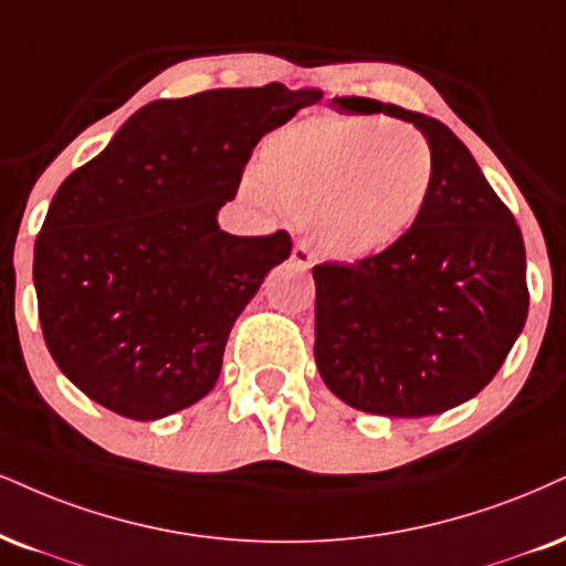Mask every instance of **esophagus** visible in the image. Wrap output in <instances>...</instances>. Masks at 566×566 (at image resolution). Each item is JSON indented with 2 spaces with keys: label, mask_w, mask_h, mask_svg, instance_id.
<instances>
[{
  "label": "esophagus",
  "mask_w": 566,
  "mask_h": 566,
  "mask_svg": "<svg viewBox=\"0 0 566 566\" xmlns=\"http://www.w3.org/2000/svg\"><path fill=\"white\" fill-rule=\"evenodd\" d=\"M291 260H294L296 264H302V268H312L317 256H315V251L310 249V243L298 241L296 247H294V251H291Z\"/></svg>",
  "instance_id": "esophagus-1"
}]
</instances>
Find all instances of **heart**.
Returning <instances> with one entry per match:
<instances>
[{
	"label": "heart",
	"mask_w": 566,
	"mask_h": 566,
	"mask_svg": "<svg viewBox=\"0 0 566 566\" xmlns=\"http://www.w3.org/2000/svg\"><path fill=\"white\" fill-rule=\"evenodd\" d=\"M249 199L281 207L338 260H373L407 239L428 207L436 157L415 125L327 113L264 138Z\"/></svg>",
	"instance_id": "1"
}]
</instances>
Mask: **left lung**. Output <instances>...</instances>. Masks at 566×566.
Instances as JSON below:
<instances>
[{
  "instance_id": "8db88e82",
  "label": "left lung",
  "mask_w": 566,
  "mask_h": 566,
  "mask_svg": "<svg viewBox=\"0 0 566 566\" xmlns=\"http://www.w3.org/2000/svg\"><path fill=\"white\" fill-rule=\"evenodd\" d=\"M331 107L415 125L430 142L436 180L399 247L312 268L317 369L340 401L367 415H441L493 380L525 327L522 233L441 120L365 96H336Z\"/></svg>"
}]
</instances>
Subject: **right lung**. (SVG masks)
<instances>
[{
    "mask_svg": "<svg viewBox=\"0 0 566 566\" xmlns=\"http://www.w3.org/2000/svg\"><path fill=\"white\" fill-rule=\"evenodd\" d=\"M319 99L283 83L157 99L65 178L33 285L49 354L91 401L155 422L214 388L230 327L291 254L285 230L230 235L218 212L260 138Z\"/></svg>",
    "mask_w": 566,
    "mask_h": 566,
    "instance_id": "add662e5",
    "label": "right lung"
}]
</instances>
